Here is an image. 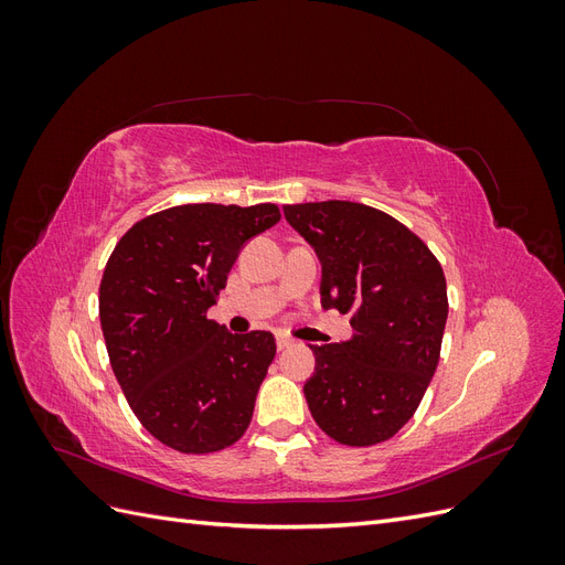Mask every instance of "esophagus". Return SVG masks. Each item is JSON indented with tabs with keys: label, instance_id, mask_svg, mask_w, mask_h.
Returning <instances> with one entry per match:
<instances>
[{
	"label": "esophagus",
	"instance_id": "esophagus-1",
	"mask_svg": "<svg viewBox=\"0 0 565 565\" xmlns=\"http://www.w3.org/2000/svg\"><path fill=\"white\" fill-rule=\"evenodd\" d=\"M276 347H278V351H285L287 347H292V339L285 337V334H278L276 337Z\"/></svg>",
	"mask_w": 565,
	"mask_h": 565
}]
</instances>
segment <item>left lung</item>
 I'll use <instances>...</instances> for the list:
<instances>
[{"instance_id": "left-lung-1", "label": "left lung", "mask_w": 565, "mask_h": 565, "mask_svg": "<svg viewBox=\"0 0 565 565\" xmlns=\"http://www.w3.org/2000/svg\"><path fill=\"white\" fill-rule=\"evenodd\" d=\"M285 218L322 266V309L351 313L353 337L311 344L306 403L341 446L396 436L429 386L448 320L446 276L431 249L393 216L361 202L285 204Z\"/></svg>"}]
</instances>
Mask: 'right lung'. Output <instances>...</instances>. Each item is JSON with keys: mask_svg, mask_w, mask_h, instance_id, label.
<instances>
[{"mask_svg": "<svg viewBox=\"0 0 565 565\" xmlns=\"http://www.w3.org/2000/svg\"><path fill=\"white\" fill-rule=\"evenodd\" d=\"M280 221L276 204H181L122 235L98 289L115 377L150 436L185 455L216 452L247 431L270 332L231 334L207 318L249 237Z\"/></svg>", "mask_w": 565, "mask_h": 565, "instance_id": "add662e5", "label": "right lung"}]
</instances>
